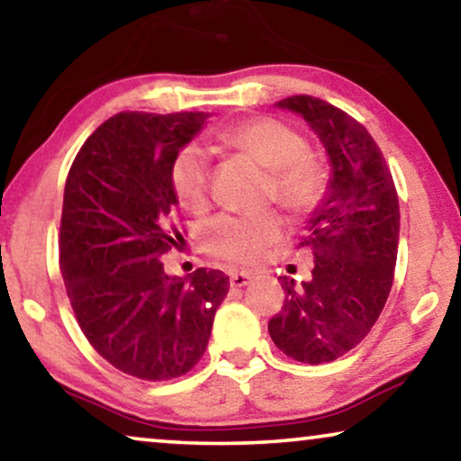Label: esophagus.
Returning a JSON list of instances; mask_svg holds the SVG:
<instances>
[{
    "instance_id": "obj_1",
    "label": "esophagus",
    "mask_w": 461,
    "mask_h": 461,
    "mask_svg": "<svg viewBox=\"0 0 461 461\" xmlns=\"http://www.w3.org/2000/svg\"><path fill=\"white\" fill-rule=\"evenodd\" d=\"M251 279H254V275H251L249 270H235V273H230L232 287H245Z\"/></svg>"
}]
</instances>
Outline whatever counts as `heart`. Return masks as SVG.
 Instances as JSON below:
<instances>
[{
    "mask_svg": "<svg viewBox=\"0 0 461 461\" xmlns=\"http://www.w3.org/2000/svg\"><path fill=\"white\" fill-rule=\"evenodd\" d=\"M226 149L248 155L258 166L273 172V197L294 213H308L327 193V169L317 157L306 153V140L279 119L254 117L230 125L218 134ZM169 182L180 205L201 212L210 191V163L203 150L188 144L178 150L169 167ZM285 224L276 213L258 218L220 216L207 224L205 248L230 262L260 260L268 245L279 241Z\"/></svg>",
    "mask_w": 461,
    "mask_h": 461,
    "instance_id": "1",
    "label": "heart"
}]
</instances>
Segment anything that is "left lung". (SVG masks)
<instances>
[{"mask_svg":"<svg viewBox=\"0 0 461 461\" xmlns=\"http://www.w3.org/2000/svg\"><path fill=\"white\" fill-rule=\"evenodd\" d=\"M275 106L311 125L331 172L302 241L312 248V276L300 287L279 276L285 302L268 333L295 361L331 363L367 336L386 304L399 249V197L380 147L348 113L304 94Z\"/></svg>","mask_w":461,"mask_h":461,"instance_id":"1","label":"left lung"}]
</instances>
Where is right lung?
Here are the masks:
<instances>
[{
	"mask_svg": "<svg viewBox=\"0 0 461 461\" xmlns=\"http://www.w3.org/2000/svg\"><path fill=\"white\" fill-rule=\"evenodd\" d=\"M207 117L119 113L87 138L65 185L60 270L75 317L100 357L140 380L191 371L229 294L220 270L182 279L161 262L180 241L169 167Z\"/></svg>",
	"mask_w": 461,
	"mask_h": 461,
	"instance_id": "obj_1",
	"label": "right lung"
}]
</instances>
